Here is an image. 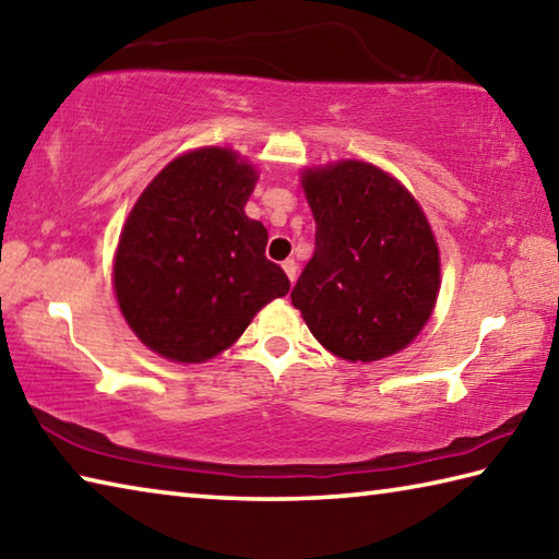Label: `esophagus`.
<instances>
[{
	"mask_svg": "<svg viewBox=\"0 0 559 559\" xmlns=\"http://www.w3.org/2000/svg\"><path fill=\"white\" fill-rule=\"evenodd\" d=\"M282 270H285L287 272V277H289V282H295L297 280V270H299V264L295 262V260H285V262H282Z\"/></svg>",
	"mask_w": 559,
	"mask_h": 559,
	"instance_id": "34e87169",
	"label": "esophagus"
}]
</instances>
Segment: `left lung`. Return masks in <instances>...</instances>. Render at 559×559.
<instances>
[{"label": "left lung", "mask_w": 559, "mask_h": 559, "mask_svg": "<svg viewBox=\"0 0 559 559\" xmlns=\"http://www.w3.org/2000/svg\"><path fill=\"white\" fill-rule=\"evenodd\" d=\"M301 186L317 248L292 305L338 358L370 364L397 354L432 317L439 292V250L423 209L366 162L309 169Z\"/></svg>", "instance_id": "8db88e82"}]
</instances>
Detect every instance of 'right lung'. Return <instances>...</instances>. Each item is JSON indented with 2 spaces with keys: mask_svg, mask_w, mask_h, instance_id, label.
Wrapping results in <instances>:
<instances>
[{
  "mask_svg": "<svg viewBox=\"0 0 559 559\" xmlns=\"http://www.w3.org/2000/svg\"><path fill=\"white\" fill-rule=\"evenodd\" d=\"M258 174L223 146L176 156L154 176L117 242L112 282L144 346L203 364L240 338L289 280L264 258L267 228L245 215Z\"/></svg>",
  "mask_w": 559,
  "mask_h": 559,
  "instance_id": "right-lung-1",
  "label": "right lung"
}]
</instances>
